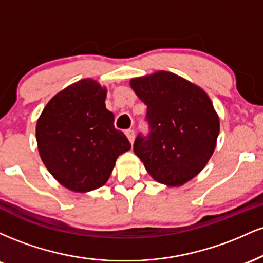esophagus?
Returning a JSON list of instances; mask_svg holds the SVG:
<instances>
[{"instance_id":"34e87169","label":"esophagus","mask_w":263,"mask_h":263,"mask_svg":"<svg viewBox=\"0 0 263 263\" xmlns=\"http://www.w3.org/2000/svg\"><path fill=\"white\" fill-rule=\"evenodd\" d=\"M126 136H127V138H128V141L131 142V143H134V141H135V131L134 129H126Z\"/></svg>"}]
</instances>
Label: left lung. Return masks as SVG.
Returning <instances> with one entry per match:
<instances>
[{
    "instance_id": "left-lung-1",
    "label": "left lung",
    "mask_w": 263,
    "mask_h": 263,
    "mask_svg": "<svg viewBox=\"0 0 263 263\" xmlns=\"http://www.w3.org/2000/svg\"><path fill=\"white\" fill-rule=\"evenodd\" d=\"M129 85L147 105L149 132L136 138L134 151L151 177L183 185L205 167L218 140L220 122L203 89L170 73L135 78Z\"/></svg>"
}]
</instances>
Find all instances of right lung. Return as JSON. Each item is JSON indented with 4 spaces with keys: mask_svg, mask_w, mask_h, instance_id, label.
<instances>
[{
    "mask_svg": "<svg viewBox=\"0 0 263 263\" xmlns=\"http://www.w3.org/2000/svg\"><path fill=\"white\" fill-rule=\"evenodd\" d=\"M106 89L83 79L65 87L47 104L35 127L38 151L50 174L77 193L107 182L117 157L131 149L114 114L105 106Z\"/></svg>",
    "mask_w": 263,
    "mask_h": 263,
    "instance_id": "1",
    "label": "right lung"
}]
</instances>
